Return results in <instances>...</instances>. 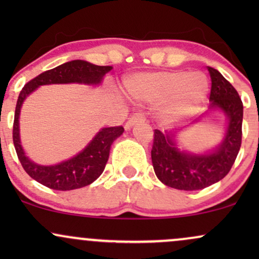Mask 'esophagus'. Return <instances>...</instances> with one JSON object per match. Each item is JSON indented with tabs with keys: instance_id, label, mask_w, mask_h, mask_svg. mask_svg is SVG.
Wrapping results in <instances>:
<instances>
[{
	"instance_id": "esophagus-1",
	"label": "esophagus",
	"mask_w": 259,
	"mask_h": 259,
	"mask_svg": "<svg viewBox=\"0 0 259 259\" xmlns=\"http://www.w3.org/2000/svg\"><path fill=\"white\" fill-rule=\"evenodd\" d=\"M146 120V118L144 117V114H141V113H136V114H134L132 118H129V120L125 123V129H130L133 125H135V124L138 123H142V121Z\"/></svg>"
}]
</instances>
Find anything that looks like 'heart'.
Here are the masks:
<instances>
[{
	"instance_id": "1",
	"label": "heart",
	"mask_w": 259,
	"mask_h": 259,
	"mask_svg": "<svg viewBox=\"0 0 259 259\" xmlns=\"http://www.w3.org/2000/svg\"><path fill=\"white\" fill-rule=\"evenodd\" d=\"M125 86L130 96L142 102L167 100L164 114L170 119L191 115L203 103L209 90L204 74L186 70L138 74L126 79Z\"/></svg>"
}]
</instances>
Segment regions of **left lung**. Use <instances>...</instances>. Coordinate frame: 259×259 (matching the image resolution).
<instances>
[{"mask_svg":"<svg viewBox=\"0 0 259 259\" xmlns=\"http://www.w3.org/2000/svg\"><path fill=\"white\" fill-rule=\"evenodd\" d=\"M210 88V109H221L228 117V127L223 142L213 152L192 154L180 151L171 134L154 130L151 151L157 178L164 185L184 191H195L218 183L230 171L242 138L243 106L235 88L214 68L208 67Z\"/></svg>","mask_w":259,"mask_h":259,"instance_id":"1","label":"left lung"}]
</instances>
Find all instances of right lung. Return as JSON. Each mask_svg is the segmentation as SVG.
I'll use <instances>...</instances> for the list:
<instances>
[{
    "label": "right lung",
    "instance_id": "obj_1",
    "mask_svg": "<svg viewBox=\"0 0 259 259\" xmlns=\"http://www.w3.org/2000/svg\"><path fill=\"white\" fill-rule=\"evenodd\" d=\"M112 69L109 65H95L86 61L67 62L53 69L41 73L36 78L26 82L18 97L13 121V144L22 167L34 180L52 190L68 191L90 185L105 170L109 157L111 145L123 134V126L103 127L92 139L90 144L73 158L55 165H38L25 156L19 138V113L23 102L38 86L50 84H80L97 85L103 76Z\"/></svg>",
    "mask_w": 259,
    "mask_h": 259
}]
</instances>
